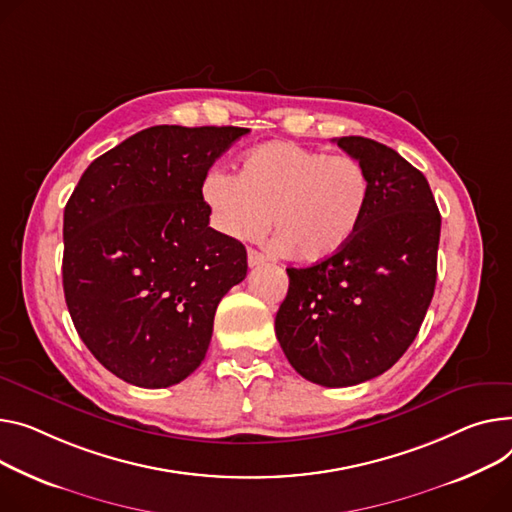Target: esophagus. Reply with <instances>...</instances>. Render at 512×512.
<instances>
[{
	"label": "esophagus",
	"mask_w": 512,
	"mask_h": 512,
	"mask_svg": "<svg viewBox=\"0 0 512 512\" xmlns=\"http://www.w3.org/2000/svg\"><path fill=\"white\" fill-rule=\"evenodd\" d=\"M247 259H249V265L251 267H257V265H263L265 261H267V257L263 255V253H259V251H255V249H249V255H247Z\"/></svg>",
	"instance_id": "obj_1"
}]
</instances>
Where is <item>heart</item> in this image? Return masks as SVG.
<instances>
[{"label": "heart", "instance_id": "b5f03b06", "mask_svg": "<svg viewBox=\"0 0 512 512\" xmlns=\"http://www.w3.org/2000/svg\"><path fill=\"white\" fill-rule=\"evenodd\" d=\"M372 183L348 154H325L290 140L265 142L238 162L236 179L210 170L201 199L214 226L236 241H257L274 218L276 247L315 265L342 253L362 228Z\"/></svg>", "mask_w": 512, "mask_h": 512}]
</instances>
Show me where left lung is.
Returning <instances> with one entry per match:
<instances>
[{
	"instance_id": "8db88e82",
	"label": "left lung",
	"mask_w": 512,
	"mask_h": 512,
	"mask_svg": "<svg viewBox=\"0 0 512 512\" xmlns=\"http://www.w3.org/2000/svg\"><path fill=\"white\" fill-rule=\"evenodd\" d=\"M372 183L354 241L311 267H288L276 315L292 368L323 387L379 377L412 346L436 286L440 214L426 177L393 148L360 135L333 140Z\"/></svg>"
}]
</instances>
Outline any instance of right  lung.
Here are the masks:
<instances>
[{
    "label": "right lung",
    "instance_id": "1",
    "mask_svg": "<svg viewBox=\"0 0 512 512\" xmlns=\"http://www.w3.org/2000/svg\"><path fill=\"white\" fill-rule=\"evenodd\" d=\"M249 129L156 125L98 156L63 212V292L78 335L115 377L177 385L206 358L247 249L210 226L201 181Z\"/></svg>",
    "mask_w": 512,
    "mask_h": 512
}]
</instances>
